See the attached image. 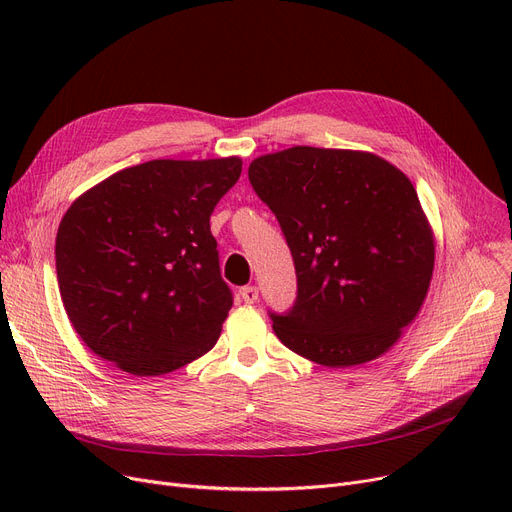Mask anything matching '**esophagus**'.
Masks as SVG:
<instances>
[{"mask_svg":"<svg viewBox=\"0 0 512 512\" xmlns=\"http://www.w3.org/2000/svg\"><path fill=\"white\" fill-rule=\"evenodd\" d=\"M240 297H242V301H245V303L253 305L259 299V288L257 286H242L240 288Z\"/></svg>","mask_w":512,"mask_h":512,"instance_id":"esophagus-1","label":"esophagus"}]
</instances>
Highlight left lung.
<instances>
[{
  "mask_svg": "<svg viewBox=\"0 0 512 512\" xmlns=\"http://www.w3.org/2000/svg\"><path fill=\"white\" fill-rule=\"evenodd\" d=\"M249 180L297 272L294 305L270 311L282 344L326 367L384 355L434 272V236L411 180L373 153L319 147L261 155Z\"/></svg>",
  "mask_w": 512,
  "mask_h": 512,
  "instance_id": "8db88e82",
  "label": "left lung"
}]
</instances>
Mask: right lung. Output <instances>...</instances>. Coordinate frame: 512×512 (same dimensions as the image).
I'll return each mask as SVG.
<instances>
[{"label": "right lung", "mask_w": 512, "mask_h": 512, "mask_svg": "<svg viewBox=\"0 0 512 512\" xmlns=\"http://www.w3.org/2000/svg\"><path fill=\"white\" fill-rule=\"evenodd\" d=\"M242 172L238 157L153 159L105 178L60 222L66 313L95 355L161 375L211 351L232 307L209 218Z\"/></svg>", "instance_id": "1"}]
</instances>
